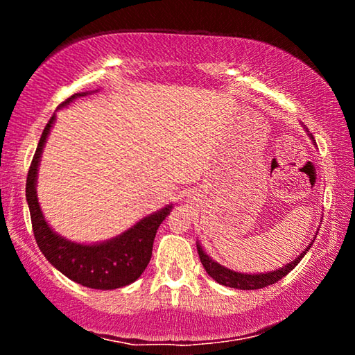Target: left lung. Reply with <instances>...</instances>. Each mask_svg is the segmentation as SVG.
<instances>
[{"instance_id":"left-lung-1","label":"left lung","mask_w":355,"mask_h":355,"mask_svg":"<svg viewBox=\"0 0 355 355\" xmlns=\"http://www.w3.org/2000/svg\"><path fill=\"white\" fill-rule=\"evenodd\" d=\"M309 136L311 141H315V137L310 133H309ZM313 241H315V238L311 239V243L304 249V252H300L299 257L294 258L291 263H288V264H285V266L275 269V271L263 272V274L261 272L260 274H245V272L232 271V269L222 266V264H219L218 261H214L211 257H208L205 252H203L202 245L199 243H197V252H199L200 261L203 264V268H205V271L208 272L209 277L218 282V284L224 285V286L236 288V290H260V288L275 284V282H279L282 277H285L288 272H291L293 269L297 266V263L302 260L304 255L307 254L309 249L311 248V244H313Z\"/></svg>"}]
</instances>
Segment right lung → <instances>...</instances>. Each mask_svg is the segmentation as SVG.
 Returning <instances> with one entry per match:
<instances>
[{
	"label": "right lung",
	"instance_id": "right-lung-1",
	"mask_svg": "<svg viewBox=\"0 0 355 355\" xmlns=\"http://www.w3.org/2000/svg\"><path fill=\"white\" fill-rule=\"evenodd\" d=\"M84 95H87V92L71 95L59 107L67 106L75 98L84 97ZM55 120L56 116L53 114L40 136L26 178V202L29 213H31L35 243L46 260L58 271L83 286L94 288V290H116V288L133 284L146 271L150 258H152L156 230L161 222L167 218V214L172 211V203L153 214L146 216L128 230L120 233L119 236L103 243L81 244L69 241L67 238L58 235L45 220L37 199V172L40 158Z\"/></svg>",
	"mask_w": 355,
	"mask_h": 355
}]
</instances>
